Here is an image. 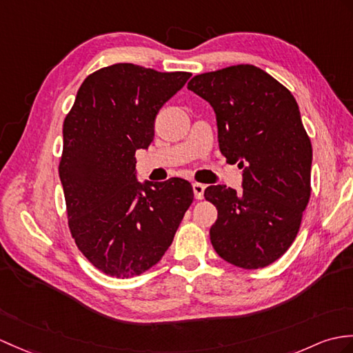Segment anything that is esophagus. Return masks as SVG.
I'll use <instances>...</instances> for the list:
<instances>
[{"instance_id":"1","label":"esophagus","mask_w":353,"mask_h":353,"mask_svg":"<svg viewBox=\"0 0 353 353\" xmlns=\"http://www.w3.org/2000/svg\"><path fill=\"white\" fill-rule=\"evenodd\" d=\"M192 190H194V195L196 200H201L203 195H204V190H206V186H204L203 183H192Z\"/></svg>"}]
</instances>
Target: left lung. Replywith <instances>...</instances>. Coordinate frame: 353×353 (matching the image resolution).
<instances>
[{"label": "left lung", "mask_w": 353, "mask_h": 353, "mask_svg": "<svg viewBox=\"0 0 353 353\" xmlns=\"http://www.w3.org/2000/svg\"><path fill=\"white\" fill-rule=\"evenodd\" d=\"M188 88L214 108L219 150L243 177L239 192L225 185L204 191L218 210L210 242L234 266H269L290 248L311 194L313 149L299 106L252 64L201 73Z\"/></svg>", "instance_id": "obj_1"}]
</instances>
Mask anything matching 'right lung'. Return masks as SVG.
Listing matches in <instances>:
<instances>
[{"mask_svg":"<svg viewBox=\"0 0 353 353\" xmlns=\"http://www.w3.org/2000/svg\"><path fill=\"white\" fill-rule=\"evenodd\" d=\"M191 73L117 63L88 75L63 123L59 165L69 228L94 268L116 278L162 259L194 200L191 183L137 180L135 152L154 137L162 105Z\"/></svg>","mask_w":353,"mask_h":353,"instance_id":"right-lung-1","label":"right lung"}]
</instances>
